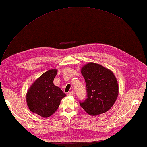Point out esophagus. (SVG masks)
Returning <instances> with one entry per match:
<instances>
[{
	"instance_id": "1",
	"label": "esophagus",
	"mask_w": 147,
	"mask_h": 147,
	"mask_svg": "<svg viewBox=\"0 0 147 147\" xmlns=\"http://www.w3.org/2000/svg\"><path fill=\"white\" fill-rule=\"evenodd\" d=\"M74 94V91H71V92H70L69 93H68V95H69V96H73Z\"/></svg>"
}]
</instances>
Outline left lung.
Returning a JSON list of instances; mask_svg holds the SVG:
<instances>
[{"label": "left lung", "instance_id": "1", "mask_svg": "<svg viewBox=\"0 0 147 147\" xmlns=\"http://www.w3.org/2000/svg\"><path fill=\"white\" fill-rule=\"evenodd\" d=\"M85 80L87 98L80 104L92 115L107 112L117 98L119 86L112 72L102 65L90 62L81 69Z\"/></svg>", "mask_w": 147, "mask_h": 147}]
</instances>
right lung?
<instances>
[{
	"label": "right lung",
	"instance_id": "obj_1",
	"mask_svg": "<svg viewBox=\"0 0 147 147\" xmlns=\"http://www.w3.org/2000/svg\"><path fill=\"white\" fill-rule=\"evenodd\" d=\"M57 73V69L46 71L35 80L26 93L29 109L42 117H48L54 114L61 100L66 96L53 82Z\"/></svg>",
	"mask_w": 147,
	"mask_h": 147
}]
</instances>
